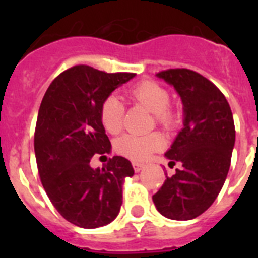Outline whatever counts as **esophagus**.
<instances>
[{
	"label": "esophagus",
	"mask_w": 258,
	"mask_h": 258,
	"mask_svg": "<svg viewBox=\"0 0 258 258\" xmlns=\"http://www.w3.org/2000/svg\"><path fill=\"white\" fill-rule=\"evenodd\" d=\"M132 165H133L134 170H136L137 173H138V172H141V170H142L143 168H145V164H142V163H138V161H133V163H132Z\"/></svg>",
	"instance_id": "esophagus-1"
}]
</instances>
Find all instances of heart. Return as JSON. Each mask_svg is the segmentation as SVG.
<instances>
[{"label":"heart","mask_w":258,"mask_h":258,"mask_svg":"<svg viewBox=\"0 0 258 258\" xmlns=\"http://www.w3.org/2000/svg\"><path fill=\"white\" fill-rule=\"evenodd\" d=\"M129 97L147 111L154 113L159 124L169 126L173 122V115L169 112V92L164 86L154 81H143L137 84L129 92ZM124 104L117 95H109L101 106V122L108 133L117 134L122 127ZM164 145L163 137L156 133L147 136L125 134L115 143V149L122 156L132 160H145Z\"/></svg>","instance_id":"1"}]
</instances>
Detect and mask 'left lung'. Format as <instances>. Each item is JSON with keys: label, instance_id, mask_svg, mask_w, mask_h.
Here are the masks:
<instances>
[{"label": "left lung", "instance_id": "8db88e82", "mask_svg": "<svg viewBox=\"0 0 258 258\" xmlns=\"http://www.w3.org/2000/svg\"><path fill=\"white\" fill-rule=\"evenodd\" d=\"M156 77L181 98L183 126L165 152L169 166L179 168L152 200L164 217L192 220L213 204L226 181L235 145L234 117L225 95L202 75L177 68Z\"/></svg>", "mask_w": 258, "mask_h": 258}]
</instances>
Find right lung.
Instances as JSON below:
<instances>
[{
  "instance_id": "right-lung-1",
  "label": "right lung",
  "mask_w": 258,
  "mask_h": 258,
  "mask_svg": "<svg viewBox=\"0 0 258 258\" xmlns=\"http://www.w3.org/2000/svg\"><path fill=\"white\" fill-rule=\"evenodd\" d=\"M134 76L75 66L50 84L41 102L35 132L41 182L56 211L79 227L112 222L122 204L125 178L134 174L122 156L109 159L102 169L90 166L95 154L111 152L101 122L102 103Z\"/></svg>"
}]
</instances>
